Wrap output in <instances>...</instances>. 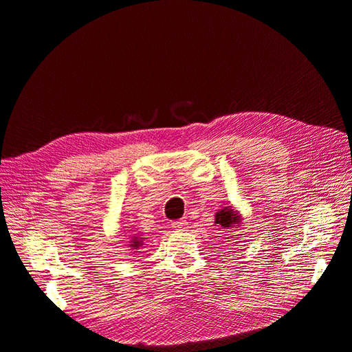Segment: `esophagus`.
Here are the masks:
<instances>
[{"label": "esophagus", "instance_id": "1", "mask_svg": "<svg viewBox=\"0 0 352 352\" xmlns=\"http://www.w3.org/2000/svg\"><path fill=\"white\" fill-rule=\"evenodd\" d=\"M186 226H188V221L186 220H176V221H172V228H175V229H179V230H182V229H186Z\"/></svg>", "mask_w": 352, "mask_h": 352}]
</instances>
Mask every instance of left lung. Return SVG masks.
Segmentation results:
<instances>
[{
    "instance_id": "obj_1",
    "label": "left lung",
    "mask_w": 352,
    "mask_h": 352,
    "mask_svg": "<svg viewBox=\"0 0 352 352\" xmlns=\"http://www.w3.org/2000/svg\"><path fill=\"white\" fill-rule=\"evenodd\" d=\"M241 221H242L241 216L238 214V211L232 208V206H228L216 212V223L221 229H230L233 226H239Z\"/></svg>"
}]
</instances>
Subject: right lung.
<instances>
[{
    "mask_svg": "<svg viewBox=\"0 0 352 352\" xmlns=\"http://www.w3.org/2000/svg\"><path fill=\"white\" fill-rule=\"evenodd\" d=\"M142 238H138V236H135L133 239H132V243H131V247H136V248H140L141 245H142Z\"/></svg>",
    "mask_w": 352,
    "mask_h": 352,
    "instance_id": "obj_1",
    "label": "right lung"
}]
</instances>
